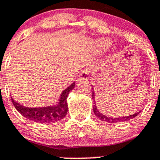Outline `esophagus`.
I'll use <instances>...</instances> for the list:
<instances>
[{"instance_id":"1","label":"esophagus","mask_w":160,"mask_h":160,"mask_svg":"<svg viewBox=\"0 0 160 160\" xmlns=\"http://www.w3.org/2000/svg\"><path fill=\"white\" fill-rule=\"evenodd\" d=\"M89 77H90V71L89 69H83V71H81V72L80 73V77L79 79L82 80H89Z\"/></svg>"}]
</instances>
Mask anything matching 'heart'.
<instances>
[{"label":"heart","mask_w":160,"mask_h":160,"mask_svg":"<svg viewBox=\"0 0 160 160\" xmlns=\"http://www.w3.org/2000/svg\"><path fill=\"white\" fill-rule=\"evenodd\" d=\"M110 41L107 38H101V39H98L95 42V46L99 50H106L110 46Z\"/></svg>","instance_id":"obj_1"}]
</instances>
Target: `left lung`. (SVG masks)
Masks as SVG:
<instances>
[{
  "label": "left lung",
  "instance_id": "1",
  "mask_svg": "<svg viewBox=\"0 0 160 160\" xmlns=\"http://www.w3.org/2000/svg\"><path fill=\"white\" fill-rule=\"evenodd\" d=\"M93 89V88H92ZM92 98H93V111L95 115L98 118V119H100V120L103 121V122H110V123H117V122H126V121H129L130 119L134 118L135 117H137L139 114H140V112L139 111L136 114H132V115H129V116H125V117L122 118H110V117H107L104 114H102V113L98 110V108L96 107V104H95V92L94 91H92Z\"/></svg>",
  "mask_w": 160,
  "mask_h": 160
}]
</instances>
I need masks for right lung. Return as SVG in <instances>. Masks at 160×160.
Returning a JSON list of instances; mask_svg holds the SVG:
<instances>
[{"mask_svg":"<svg viewBox=\"0 0 160 160\" xmlns=\"http://www.w3.org/2000/svg\"><path fill=\"white\" fill-rule=\"evenodd\" d=\"M75 87V83L73 82L69 87L62 92L59 102L57 105L45 107H23L19 102H15L12 98V102L15 108L26 118L38 123H50L62 120L66 115L68 112L67 98L68 93Z\"/></svg>","mask_w":160,"mask_h":160,"instance_id":"obj_1","label":"right lung"}]
</instances>
